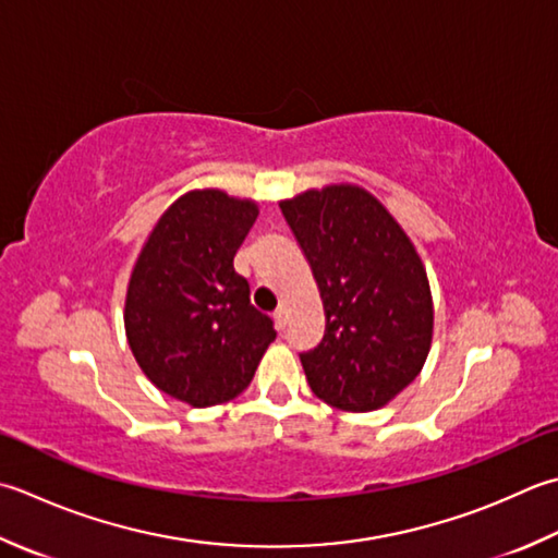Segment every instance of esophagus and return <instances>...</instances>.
Here are the masks:
<instances>
[{
    "label": "esophagus",
    "mask_w": 558,
    "mask_h": 558,
    "mask_svg": "<svg viewBox=\"0 0 558 558\" xmlns=\"http://www.w3.org/2000/svg\"><path fill=\"white\" fill-rule=\"evenodd\" d=\"M272 319H276L278 329H286V324H288V312H286V307H280V310L276 312V316H272Z\"/></svg>",
    "instance_id": "obj_1"
}]
</instances>
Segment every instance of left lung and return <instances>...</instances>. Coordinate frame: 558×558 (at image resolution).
I'll use <instances>...</instances> for the list:
<instances>
[{"instance_id": "8db88e82", "label": "left lung", "mask_w": 558, "mask_h": 558, "mask_svg": "<svg viewBox=\"0 0 558 558\" xmlns=\"http://www.w3.org/2000/svg\"><path fill=\"white\" fill-rule=\"evenodd\" d=\"M326 312L319 348L302 353L316 397L351 413L387 407L425 365L433 294L416 246L385 205L355 183L280 201Z\"/></svg>"}]
</instances>
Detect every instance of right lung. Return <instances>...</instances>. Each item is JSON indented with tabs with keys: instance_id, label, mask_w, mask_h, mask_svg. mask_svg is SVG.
<instances>
[{
	"instance_id": "obj_1",
	"label": "right lung",
	"mask_w": 558,
	"mask_h": 558,
	"mask_svg": "<svg viewBox=\"0 0 558 558\" xmlns=\"http://www.w3.org/2000/svg\"><path fill=\"white\" fill-rule=\"evenodd\" d=\"M258 203L220 189L183 193L142 244L125 292V336L137 365L163 395L193 409L242 395L276 341L248 300L234 254Z\"/></svg>"
}]
</instances>
